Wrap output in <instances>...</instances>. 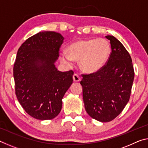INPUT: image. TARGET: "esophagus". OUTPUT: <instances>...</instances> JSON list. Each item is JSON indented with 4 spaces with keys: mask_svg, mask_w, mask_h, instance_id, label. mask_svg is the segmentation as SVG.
Wrapping results in <instances>:
<instances>
[{
    "mask_svg": "<svg viewBox=\"0 0 148 148\" xmlns=\"http://www.w3.org/2000/svg\"><path fill=\"white\" fill-rule=\"evenodd\" d=\"M73 80L75 82H78L80 81V77L77 74H74L73 75Z\"/></svg>",
    "mask_w": 148,
    "mask_h": 148,
    "instance_id": "esophagus-1",
    "label": "esophagus"
}]
</instances>
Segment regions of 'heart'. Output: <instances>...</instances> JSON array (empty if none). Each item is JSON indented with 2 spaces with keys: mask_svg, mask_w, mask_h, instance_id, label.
Returning a JSON list of instances; mask_svg holds the SVG:
<instances>
[{
  "mask_svg": "<svg viewBox=\"0 0 148 148\" xmlns=\"http://www.w3.org/2000/svg\"><path fill=\"white\" fill-rule=\"evenodd\" d=\"M68 53H60L61 61L70 64L79 61L81 70L87 74L95 73L103 68L111 53L110 42L104 38L79 40L68 47Z\"/></svg>",
  "mask_w": 148,
  "mask_h": 148,
  "instance_id": "heart-1",
  "label": "heart"
}]
</instances>
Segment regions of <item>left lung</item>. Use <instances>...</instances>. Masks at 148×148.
Returning a JSON list of instances; mask_svg holds the SVG:
<instances>
[{
    "label": "left lung",
    "mask_w": 148,
    "mask_h": 148,
    "mask_svg": "<svg viewBox=\"0 0 148 148\" xmlns=\"http://www.w3.org/2000/svg\"><path fill=\"white\" fill-rule=\"evenodd\" d=\"M112 52L107 63L95 73L84 74L80 82L87 113L101 122H109L119 116L131 96L134 72L129 52L113 36Z\"/></svg>",
    "instance_id": "left-lung-1"
}]
</instances>
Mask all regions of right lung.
<instances>
[{"instance_id":"1","label":"right lung","mask_w":148,"mask_h":148,"mask_svg":"<svg viewBox=\"0 0 148 148\" xmlns=\"http://www.w3.org/2000/svg\"><path fill=\"white\" fill-rule=\"evenodd\" d=\"M63 40L58 32H40L17 51L14 66L16 95L25 112L35 119L58 116L62 99L73 82V71L60 72L55 65Z\"/></svg>"}]
</instances>
